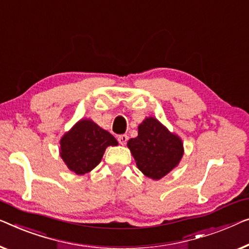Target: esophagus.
<instances>
[{
  "mask_svg": "<svg viewBox=\"0 0 249 249\" xmlns=\"http://www.w3.org/2000/svg\"><path fill=\"white\" fill-rule=\"evenodd\" d=\"M128 136L127 135H120V136H118V142H119V143H120V145H125V143H127V142H128Z\"/></svg>",
  "mask_w": 249,
  "mask_h": 249,
  "instance_id": "34e87169",
  "label": "esophagus"
}]
</instances>
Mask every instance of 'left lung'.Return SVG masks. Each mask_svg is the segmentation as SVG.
Segmentation results:
<instances>
[{
    "label": "left lung",
    "mask_w": 249,
    "mask_h": 249,
    "mask_svg": "<svg viewBox=\"0 0 249 249\" xmlns=\"http://www.w3.org/2000/svg\"><path fill=\"white\" fill-rule=\"evenodd\" d=\"M127 145L137 167L153 179H160L178 166L184 151L181 138L153 117L139 124L138 136Z\"/></svg>",
    "instance_id": "obj_1"
}]
</instances>
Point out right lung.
Instances as JSON below:
<instances>
[{
  "mask_svg": "<svg viewBox=\"0 0 249 249\" xmlns=\"http://www.w3.org/2000/svg\"><path fill=\"white\" fill-rule=\"evenodd\" d=\"M114 137L89 119H82L60 139V156L71 172L83 175L102 160L107 146H117Z\"/></svg>",
  "mask_w": 249,
  "mask_h": 249,
  "instance_id": "add662e5",
  "label": "right lung"
}]
</instances>
